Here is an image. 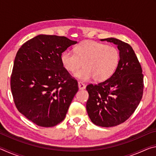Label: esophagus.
Instances as JSON below:
<instances>
[{"mask_svg": "<svg viewBox=\"0 0 156 156\" xmlns=\"http://www.w3.org/2000/svg\"><path fill=\"white\" fill-rule=\"evenodd\" d=\"M78 88L80 90H83V89H84L86 88V86L85 84L82 83V82H78Z\"/></svg>", "mask_w": 156, "mask_h": 156, "instance_id": "esophagus-1", "label": "esophagus"}]
</instances>
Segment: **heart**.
<instances>
[{"instance_id":"obj_1","label":"heart","mask_w":156,"mask_h":156,"mask_svg":"<svg viewBox=\"0 0 156 156\" xmlns=\"http://www.w3.org/2000/svg\"><path fill=\"white\" fill-rule=\"evenodd\" d=\"M61 61L66 70L83 81L94 78L96 82L107 80L117 69L120 62V53L114 47L94 41H86L76 47L75 53L65 51L61 56Z\"/></svg>"}]
</instances>
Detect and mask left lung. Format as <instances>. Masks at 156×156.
Masks as SVG:
<instances>
[{
  "instance_id": "obj_1",
  "label": "left lung",
  "mask_w": 156,
  "mask_h": 156,
  "mask_svg": "<svg viewBox=\"0 0 156 156\" xmlns=\"http://www.w3.org/2000/svg\"><path fill=\"white\" fill-rule=\"evenodd\" d=\"M100 41H107L118 46L120 62L109 79L87 86L89 99L86 108L94 124L111 127L125 122L138 107L143 94V74L131 45L114 38Z\"/></svg>"
}]
</instances>
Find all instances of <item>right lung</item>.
I'll return each instance as SVG.
<instances>
[{
  "mask_svg": "<svg viewBox=\"0 0 156 156\" xmlns=\"http://www.w3.org/2000/svg\"><path fill=\"white\" fill-rule=\"evenodd\" d=\"M77 43L65 36L41 34L18 49L11 76V90L18 112L43 127L65 119L78 90L61 61L62 53Z\"/></svg>",
  "mask_w": 156,
  "mask_h": 156,
  "instance_id": "obj_1",
  "label": "right lung"
}]
</instances>
